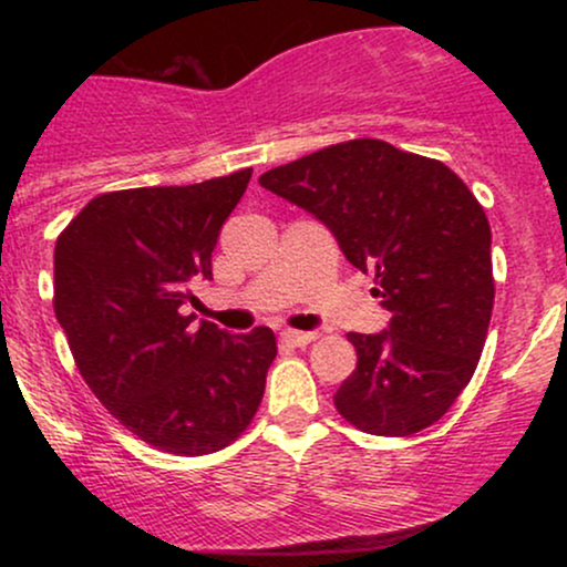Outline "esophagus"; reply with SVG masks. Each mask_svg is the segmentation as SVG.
<instances>
[{"label": "esophagus", "mask_w": 567, "mask_h": 567, "mask_svg": "<svg viewBox=\"0 0 567 567\" xmlns=\"http://www.w3.org/2000/svg\"><path fill=\"white\" fill-rule=\"evenodd\" d=\"M315 338L317 333H311V330H282V341L290 343V347H306Z\"/></svg>", "instance_id": "esophagus-1"}]
</instances>
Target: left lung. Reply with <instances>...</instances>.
<instances>
[{"mask_svg": "<svg viewBox=\"0 0 567 567\" xmlns=\"http://www.w3.org/2000/svg\"><path fill=\"white\" fill-rule=\"evenodd\" d=\"M258 184L328 226L351 266L375 271L381 333H349L357 368L333 394L368 434L408 437L464 392L493 311L491 224L437 159L360 138L264 173Z\"/></svg>", "mask_w": 567, "mask_h": 567, "instance_id": "obj_1", "label": "left lung"}]
</instances>
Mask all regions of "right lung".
Returning a JSON list of instances; mask_svg holds the SVG:
<instances>
[{"instance_id":"obj_1","label":"right lung","mask_w":567,"mask_h":567,"mask_svg":"<svg viewBox=\"0 0 567 567\" xmlns=\"http://www.w3.org/2000/svg\"><path fill=\"white\" fill-rule=\"evenodd\" d=\"M252 171L90 199L55 243V317L103 408L157 451L207 455L256 415L277 357L269 328L231 336L181 315L213 279L220 226Z\"/></svg>"}]
</instances>
